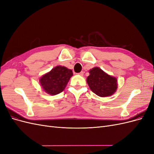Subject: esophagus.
<instances>
[{"label": "esophagus", "mask_w": 154, "mask_h": 154, "mask_svg": "<svg viewBox=\"0 0 154 154\" xmlns=\"http://www.w3.org/2000/svg\"><path fill=\"white\" fill-rule=\"evenodd\" d=\"M83 74H84V72H83V71H81L80 72H79V73H78L79 75H80V76H83Z\"/></svg>", "instance_id": "34e87169"}]
</instances>
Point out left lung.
I'll list each match as a JSON object with an SVG mask.
<instances>
[{"instance_id": "1", "label": "left lung", "mask_w": 154, "mask_h": 154, "mask_svg": "<svg viewBox=\"0 0 154 154\" xmlns=\"http://www.w3.org/2000/svg\"><path fill=\"white\" fill-rule=\"evenodd\" d=\"M87 82L91 91L100 97L112 95L117 89V80L98 67L90 70Z\"/></svg>"}]
</instances>
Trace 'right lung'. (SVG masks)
Segmentation results:
<instances>
[{
    "label": "right lung",
    "instance_id": "1",
    "mask_svg": "<svg viewBox=\"0 0 154 154\" xmlns=\"http://www.w3.org/2000/svg\"><path fill=\"white\" fill-rule=\"evenodd\" d=\"M72 71L66 67L57 66L40 79L44 90L51 95L62 92L66 87Z\"/></svg>",
    "mask_w": 154,
    "mask_h": 154
}]
</instances>
